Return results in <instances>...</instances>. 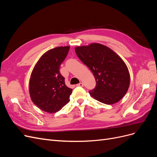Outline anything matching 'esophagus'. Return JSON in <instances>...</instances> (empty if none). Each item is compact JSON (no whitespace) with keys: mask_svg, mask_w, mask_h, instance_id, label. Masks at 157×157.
<instances>
[{"mask_svg":"<svg viewBox=\"0 0 157 157\" xmlns=\"http://www.w3.org/2000/svg\"><path fill=\"white\" fill-rule=\"evenodd\" d=\"M77 86H80V87H83L84 86V84L82 82H80L78 84H77Z\"/></svg>","mask_w":157,"mask_h":157,"instance_id":"obj_1","label":"esophagus"}]
</instances>
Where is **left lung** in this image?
Returning a JSON list of instances; mask_svg holds the SVG:
<instances>
[{
    "label": "left lung",
    "mask_w": 157,
    "mask_h": 157,
    "mask_svg": "<svg viewBox=\"0 0 157 157\" xmlns=\"http://www.w3.org/2000/svg\"><path fill=\"white\" fill-rule=\"evenodd\" d=\"M75 50L96 79V86L89 92L90 96L108 105L119 101L126 94L130 82L124 61L109 47L99 43L77 46Z\"/></svg>",
    "instance_id": "8db88e82"
}]
</instances>
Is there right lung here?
<instances>
[{"label":"right lung","instance_id":"obj_1","mask_svg":"<svg viewBox=\"0 0 157 157\" xmlns=\"http://www.w3.org/2000/svg\"><path fill=\"white\" fill-rule=\"evenodd\" d=\"M70 46H59L42 55L33 68L29 84L32 101L42 111L54 113L69 103L72 89L65 84L59 67Z\"/></svg>","mask_w":157,"mask_h":157}]
</instances>
